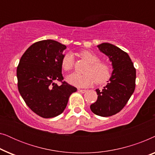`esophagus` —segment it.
<instances>
[{
  "mask_svg": "<svg viewBox=\"0 0 155 155\" xmlns=\"http://www.w3.org/2000/svg\"><path fill=\"white\" fill-rule=\"evenodd\" d=\"M78 92H81V93H85L87 92L86 90H81V89H78Z\"/></svg>",
  "mask_w": 155,
  "mask_h": 155,
  "instance_id": "34e87169",
  "label": "esophagus"
}]
</instances>
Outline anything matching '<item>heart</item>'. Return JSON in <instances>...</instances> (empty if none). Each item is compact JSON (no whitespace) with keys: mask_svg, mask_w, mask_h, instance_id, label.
I'll list each match as a JSON object with an SVG mask.
<instances>
[{"mask_svg":"<svg viewBox=\"0 0 155 155\" xmlns=\"http://www.w3.org/2000/svg\"><path fill=\"white\" fill-rule=\"evenodd\" d=\"M80 56L90 63L84 70L85 73H73L67 76L66 80L69 84L78 87H86L96 82L97 84H103L109 79L111 69L109 64L105 61H99L98 55L90 51H82ZM74 56L71 52L66 53L61 61V65L65 71H71L74 66Z\"/></svg>","mask_w":155,"mask_h":155,"instance_id":"b5f03b06","label":"heart"}]
</instances>
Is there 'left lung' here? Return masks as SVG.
Listing matches in <instances>:
<instances>
[{
  "mask_svg": "<svg viewBox=\"0 0 155 155\" xmlns=\"http://www.w3.org/2000/svg\"><path fill=\"white\" fill-rule=\"evenodd\" d=\"M97 47L109 57L114 70L102 90H96L98 97L90 109L96 115L108 117L118 113L134 92L136 71L128 54L117 46L102 43Z\"/></svg>",
  "mask_w": 155,
  "mask_h": 155,
  "instance_id": "left-lung-1",
  "label": "left lung"
}]
</instances>
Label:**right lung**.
I'll list each match as a JSON object with an SVG mask.
<instances>
[{
    "label": "right lung",
    "instance_id": "1",
    "mask_svg": "<svg viewBox=\"0 0 155 155\" xmlns=\"http://www.w3.org/2000/svg\"><path fill=\"white\" fill-rule=\"evenodd\" d=\"M66 46L51 39L36 42L17 68L19 92L31 111L48 118L60 115L77 88L63 81L61 61ZM57 81L62 82L61 86Z\"/></svg>",
    "mask_w": 155,
    "mask_h": 155
}]
</instances>
